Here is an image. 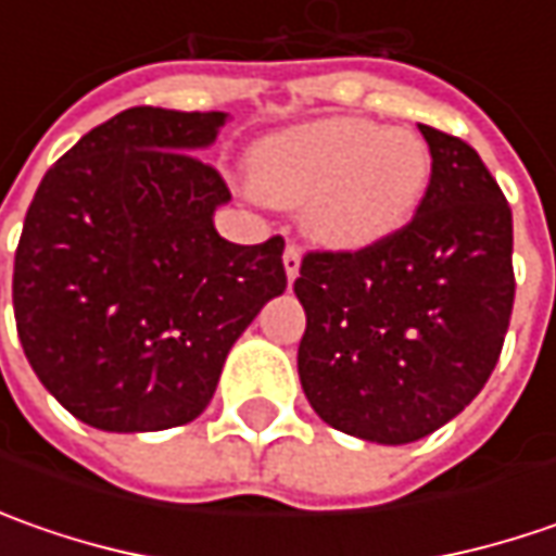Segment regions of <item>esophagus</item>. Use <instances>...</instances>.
I'll return each instance as SVG.
<instances>
[{
	"mask_svg": "<svg viewBox=\"0 0 556 556\" xmlns=\"http://www.w3.org/2000/svg\"><path fill=\"white\" fill-rule=\"evenodd\" d=\"M300 260H303V250H300V247H285V271H288V281H293V278L300 275Z\"/></svg>",
	"mask_w": 556,
	"mask_h": 556,
	"instance_id": "1",
	"label": "esophagus"
}]
</instances>
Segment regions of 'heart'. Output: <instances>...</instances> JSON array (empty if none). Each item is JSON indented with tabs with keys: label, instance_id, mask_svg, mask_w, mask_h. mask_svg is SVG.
I'll use <instances>...</instances> for the list:
<instances>
[{
	"label": "heart",
	"instance_id": "obj_1",
	"mask_svg": "<svg viewBox=\"0 0 556 556\" xmlns=\"http://www.w3.org/2000/svg\"><path fill=\"white\" fill-rule=\"evenodd\" d=\"M427 141L412 129L358 117L312 119L253 148V191L278 206H303L325 244L362 250L412 223L430 185Z\"/></svg>",
	"mask_w": 556,
	"mask_h": 556
}]
</instances>
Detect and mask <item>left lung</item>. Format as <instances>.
I'll use <instances>...</instances> for the list:
<instances>
[{
  "instance_id": "obj_1",
  "label": "left lung",
  "mask_w": 556,
  "mask_h": 556,
  "mask_svg": "<svg viewBox=\"0 0 556 556\" xmlns=\"http://www.w3.org/2000/svg\"><path fill=\"white\" fill-rule=\"evenodd\" d=\"M430 185L415 219L362 250L303 256L296 368L333 430L405 445L460 415L498 365L514 309V219L480 154L420 126Z\"/></svg>"
}]
</instances>
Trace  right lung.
Here are the masks:
<instances>
[{"label": "right lung", "mask_w": 556, "mask_h": 556, "mask_svg": "<svg viewBox=\"0 0 556 556\" xmlns=\"http://www.w3.org/2000/svg\"><path fill=\"white\" fill-rule=\"evenodd\" d=\"M228 114L129 108L42 176L14 253V321L42 387L108 433L182 427L225 355L285 293V241L231 244V201L198 157Z\"/></svg>", "instance_id": "add662e5"}]
</instances>
